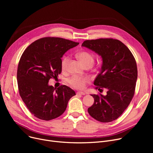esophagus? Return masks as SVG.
<instances>
[{"label":"esophagus","mask_w":153,"mask_h":153,"mask_svg":"<svg viewBox=\"0 0 153 153\" xmlns=\"http://www.w3.org/2000/svg\"><path fill=\"white\" fill-rule=\"evenodd\" d=\"M76 94L77 95H84L85 94L84 92H77L76 93Z\"/></svg>","instance_id":"1"}]
</instances>
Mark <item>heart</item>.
<instances>
[{
    "label": "heart",
    "mask_w": 153,
    "mask_h": 153,
    "mask_svg": "<svg viewBox=\"0 0 153 153\" xmlns=\"http://www.w3.org/2000/svg\"><path fill=\"white\" fill-rule=\"evenodd\" d=\"M78 58L81 60L84 65L88 64H94V56L92 54L87 51H81L77 54ZM69 58L68 56H64L61 61V68L63 70H66L68 66ZM89 81V79L87 77H78L73 76L71 77L69 82L76 89H81L84 88L85 84Z\"/></svg>",
    "instance_id": "b5f03b06"
}]
</instances>
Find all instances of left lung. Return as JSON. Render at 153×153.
Here are the masks:
<instances>
[{
	"mask_svg": "<svg viewBox=\"0 0 153 153\" xmlns=\"http://www.w3.org/2000/svg\"><path fill=\"white\" fill-rule=\"evenodd\" d=\"M101 56L102 64L94 84L97 89H107V95L92 94L93 105L89 115L100 122L118 118L129 105L133 97L138 70L130 50L118 39L100 38L86 40L82 44Z\"/></svg>",
	"mask_w": 153,
	"mask_h": 153,
	"instance_id": "1",
	"label": "left lung"
}]
</instances>
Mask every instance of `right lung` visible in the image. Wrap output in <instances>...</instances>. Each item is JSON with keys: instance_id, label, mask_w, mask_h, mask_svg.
Segmentation results:
<instances>
[{"instance_id": "right-lung-1", "label": "right lung", "mask_w": 153, "mask_h": 153, "mask_svg": "<svg viewBox=\"0 0 153 153\" xmlns=\"http://www.w3.org/2000/svg\"><path fill=\"white\" fill-rule=\"evenodd\" d=\"M79 44L61 38H43L32 43L22 54L17 70L19 93L38 118L48 121L59 117L76 95L66 85L56 88L48 82L61 72L64 54Z\"/></svg>"}]
</instances>
